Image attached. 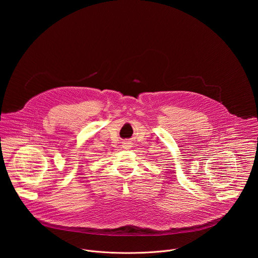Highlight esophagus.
Returning a JSON list of instances; mask_svg holds the SVG:
<instances>
[{
  "instance_id": "esophagus-1",
  "label": "esophagus",
  "mask_w": 258,
  "mask_h": 258,
  "mask_svg": "<svg viewBox=\"0 0 258 258\" xmlns=\"http://www.w3.org/2000/svg\"><path fill=\"white\" fill-rule=\"evenodd\" d=\"M123 147H124V148H126V149L131 148V143H123Z\"/></svg>"
}]
</instances>
